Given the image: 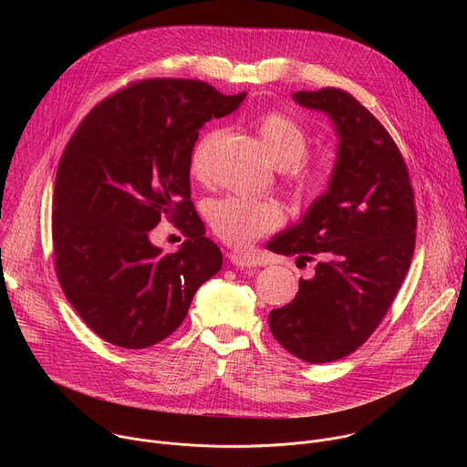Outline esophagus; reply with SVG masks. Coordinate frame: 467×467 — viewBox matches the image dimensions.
<instances>
[{"mask_svg": "<svg viewBox=\"0 0 467 467\" xmlns=\"http://www.w3.org/2000/svg\"><path fill=\"white\" fill-rule=\"evenodd\" d=\"M229 258L236 265V268H254V265L258 264V258L254 254L242 253V251H231Z\"/></svg>", "mask_w": 467, "mask_h": 467, "instance_id": "esophagus-1", "label": "esophagus"}]
</instances>
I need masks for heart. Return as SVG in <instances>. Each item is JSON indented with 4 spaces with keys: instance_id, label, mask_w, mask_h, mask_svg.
Returning <instances> with one entry per match:
<instances>
[{
    "instance_id": "heart-1",
    "label": "heart",
    "mask_w": 467,
    "mask_h": 467,
    "mask_svg": "<svg viewBox=\"0 0 467 467\" xmlns=\"http://www.w3.org/2000/svg\"><path fill=\"white\" fill-rule=\"evenodd\" d=\"M260 146L274 164L288 168L292 181L303 193H317L327 184V170L321 164H299L297 161L306 150V130L303 125L281 110H270L260 116L256 123ZM216 137L209 132L199 140L190 157V173L203 179L207 173L205 153ZM213 231L231 245H247L264 233L281 223V211L272 202H258L245 195H229L216 199L207 213Z\"/></svg>"
}]
</instances>
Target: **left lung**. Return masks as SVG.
I'll use <instances>...</instances> for the list:
<instances>
[{
    "label": "left lung",
    "mask_w": 467,
    "mask_h": 467,
    "mask_svg": "<svg viewBox=\"0 0 467 467\" xmlns=\"http://www.w3.org/2000/svg\"><path fill=\"white\" fill-rule=\"evenodd\" d=\"M292 98L332 119L338 153L327 192L265 245L316 260L314 277L270 312V328L288 353L323 364L357 351L386 316L410 268L418 216L405 159L364 105L340 88Z\"/></svg>",
    "instance_id": "1"
}]
</instances>
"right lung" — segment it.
Segmentation results:
<instances>
[{"mask_svg":"<svg viewBox=\"0 0 467 467\" xmlns=\"http://www.w3.org/2000/svg\"><path fill=\"white\" fill-rule=\"evenodd\" d=\"M244 98L193 79L139 81L96 105L66 146L53 190L55 272L105 342H162L220 272L222 251L190 202V157L203 123ZM161 215L189 238L170 255L149 240Z\"/></svg>","mask_w":467,"mask_h":467,"instance_id":"obj_1","label":"right lung"}]
</instances>
